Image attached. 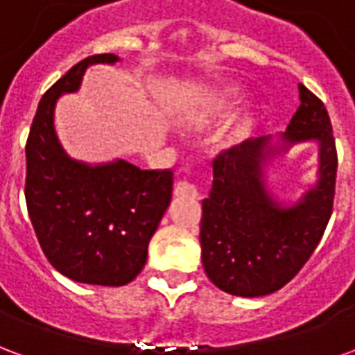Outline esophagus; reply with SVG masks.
<instances>
[{
    "mask_svg": "<svg viewBox=\"0 0 355 355\" xmlns=\"http://www.w3.org/2000/svg\"><path fill=\"white\" fill-rule=\"evenodd\" d=\"M175 196L177 198H200V192H198V188L192 184V182H186V180H180L177 186H175Z\"/></svg>",
    "mask_w": 355,
    "mask_h": 355,
    "instance_id": "esophagus-1",
    "label": "esophagus"
}]
</instances>
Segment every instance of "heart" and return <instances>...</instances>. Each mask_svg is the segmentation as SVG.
<instances>
[{
  "instance_id": "obj_1",
  "label": "heart",
  "mask_w": 355,
  "mask_h": 355,
  "mask_svg": "<svg viewBox=\"0 0 355 355\" xmlns=\"http://www.w3.org/2000/svg\"><path fill=\"white\" fill-rule=\"evenodd\" d=\"M203 119H205L203 116H193L192 119H184V123H188V125H190V123H201ZM247 127H249V119H243V121H241V123H239L238 127H236V129L230 132V135H228V140H238L239 137H241V135L245 132Z\"/></svg>"
}]
</instances>
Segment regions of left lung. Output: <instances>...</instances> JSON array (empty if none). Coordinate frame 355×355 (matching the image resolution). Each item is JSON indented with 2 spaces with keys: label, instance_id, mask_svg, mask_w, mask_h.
<instances>
[{
  "label": "left lung",
  "instance_id": "8db88e82",
  "mask_svg": "<svg viewBox=\"0 0 355 355\" xmlns=\"http://www.w3.org/2000/svg\"><path fill=\"white\" fill-rule=\"evenodd\" d=\"M300 106L277 137H259L216 155L203 200L201 261L218 289L264 297L282 289L312 257L333 213L336 148L323 102L298 83ZM304 141L318 144V180L283 206L267 188L266 167Z\"/></svg>",
  "mask_w": 355,
  "mask_h": 355
}]
</instances>
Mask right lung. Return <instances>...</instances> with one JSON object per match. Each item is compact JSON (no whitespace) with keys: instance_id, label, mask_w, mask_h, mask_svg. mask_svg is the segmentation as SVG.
<instances>
[{"instance_id":"1","label":"right lung","mask_w":355,"mask_h":355,"mask_svg":"<svg viewBox=\"0 0 355 355\" xmlns=\"http://www.w3.org/2000/svg\"><path fill=\"white\" fill-rule=\"evenodd\" d=\"M116 62L112 53L83 58L43 94L26 142L24 188L47 261L73 282L106 287L127 285L140 274L173 193V171H142L125 159L78 162L58 140V98L80 89L89 66Z\"/></svg>"}]
</instances>
